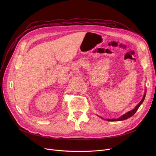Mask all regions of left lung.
<instances>
[{"instance_id": "left-lung-1", "label": "left lung", "mask_w": 156, "mask_h": 156, "mask_svg": "<svg viewBox=\"0 0 156 156\" xmlns=\"http://www.w3.org/2000/svg\"><path fill=\"white\" fill-rule=\"evenodd\" d=\"M145 94H144V97H143V99H142V100L139 102V104L136 106L135 107V108L134 109H133V110H132V111H129V112H128L127 113H126L125 114H124V115H122L121 117H120V118H118V119H106V120H108V121H122V120H125V119H127L128 118H130L131 116H132L133 114L136 112V111L138 110V109L139 108V107H140V105L142 104V102H144V99H145Z\"/></svg>"}]
</instances>
